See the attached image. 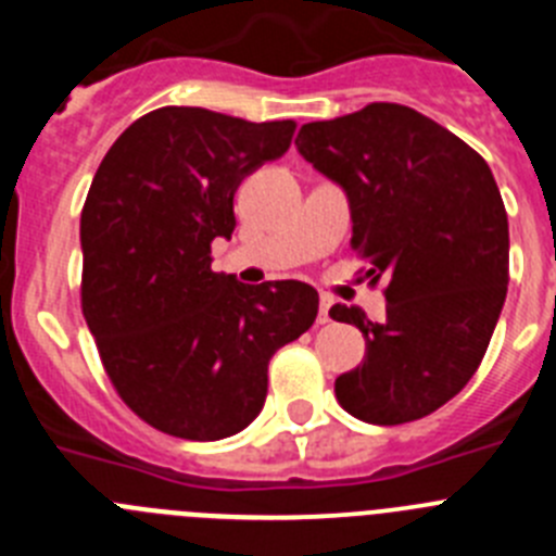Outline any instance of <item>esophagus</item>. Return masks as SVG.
<instances>
[{"mask_svg":"<svg viewBox=\"0 0 556 556\" xmlns=\"http://www.w3.org/2000/svg\"><path fill=\"white\" fill-rule=\"evenodd\" d=\"M328 308H331V301H328V298H323V301H320V314H317V323H328V320H331V314H328Z\"/></svg>","mask_w":556,"mask_h":556,"instance_id":"34e87169","label":"esophagus"}]
</instances>
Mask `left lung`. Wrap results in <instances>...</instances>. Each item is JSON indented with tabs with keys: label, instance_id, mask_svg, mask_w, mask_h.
Returning <instances> with one entry per match:
<instances>
[{
	"label": "left lung",
	"instance_id": "8db88e82",
	"mask_svg": "<svg viewBox=\"0 0 556 556\" xmlns=\"http://www.w3.org/2000/svg\"><path fill=\"white\" fill-rule=\"evenodd\" d=\"M294 147L345 191L367 278L390 281L384 323L342 303L328 312L367 339L337 401L376 426L431 415L473 378L507 298L509 225L488 161L395 102L308 122Z\"/></svg>",
	"mask_w": 556,
	"mask_h": 556
}]
</instances>
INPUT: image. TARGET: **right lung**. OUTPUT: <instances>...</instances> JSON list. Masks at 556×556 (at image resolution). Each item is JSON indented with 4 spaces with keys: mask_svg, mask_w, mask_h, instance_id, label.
Here are the masks:
<instances>
[{
    "mask_svg": "<svg viewBox=\"0 0 556 556\" xmlns=\"http://www.w3.org/2000/svg\"><path fill=\"white\" fill-rule=\"evenodd\" d=\"M294 122L159 108L113 141L80 214L83 317L116 392L180 440H223L253 424L273 353L308 331L317 289L258 287L211 269L236 228L233 194L281 159Z\"/></svg>",
    "mask_w": 556,
    "mask_h": 556,
    "instance_id": "1",
    "label": "right lung"
}]
</instances>
